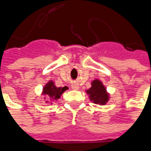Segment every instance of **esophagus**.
I'll use <instances>...</instances> for the list:
<instances>
[{
    "mask_svg": "<svg viewBox=\"0 0 151 151\" xmlns=\"http://www.w3.org/2000/svg\"><path fill=\"white\" fill-rule=\"evenodd\" d=\"M72 89H73V90H78L79 89V86H78V84H76V83H74V84H73L72 86Z\"/></svg>",
    "mask_w": 151,
    "mask_h": 151,
    "instance_id": "1",
    "label": "esophagus"
}]
</instances>
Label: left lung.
<instances>
[{
    "mask_svg": "<svg viewBox=\"0 0 151 151\" xmlns=\"http://www.w3.org/2000/svg\"><path fill=\"white\" fill-rule=\"evenodd\" d=\"M86 93L90 95V100L96 104L104 105L109 99V96L106 90L101 81L94 80L92 82V86L86 90Z\"/></svg>",
    "mask_w": 151,
    "mask_h": 151,
    "instance_id": "8db88e82",
    "label": "left lung"
}]
</instances>
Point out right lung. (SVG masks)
I'll return each instance as SVG.
<instances>
[{
  "mask_svg": "<svg viewBox=\"0 0 151 151\" xmlns=\"http://www.w3.org/2000/svg\"><path fill=\"white\" fill-rule=\"evenodd\" d=\"M67 90V87H57L54 86L53 81H49L47 84L45 85V86L43 89V93L45 95L53 99H58L61 97L62 93L65 90Z\"/></svg>",
  "mask_w": 151,
  "mask_h": 151,
  "instance_id": "add662e5",
  "label": "right lung"
}]
</instances>
